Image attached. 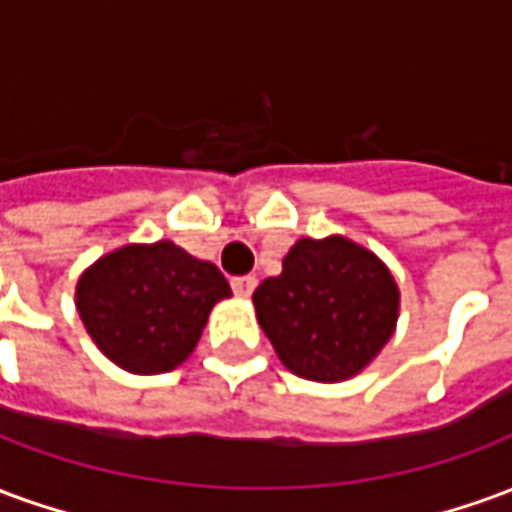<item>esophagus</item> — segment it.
I'll return each instance as SVG.
<instances>
[{"label":"esophagus","mask_w":512,"mask_h":512,"mask_svg":"<svg viewBox=\"0 0 512 512\" xmlns=\"http://www.w3.org/2000/svg\"><path fill=\"white\" fill-rule=\"evenodd\" d=\"M233 293L235 296H241V299H246V296H252V290L257 288V279L252 277V274H244V277H233Z\"/></svg>","instance_id":"1"}]
</instances>
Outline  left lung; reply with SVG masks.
<instances>
[{
  "instance_id": "obj_1",
  "label": "left lung",
  "mask_w": 512,
  "mask_h": 512,
  "mask_svg": "<svg viewBox=\"0 0 512 512\" xmlns=\"http://www.w3.org/2000/svg\"><path fill=\"white\" fill-rule=\"evenodd\" d=\"M397 285L373 252L348 238H301L282 274L257 285V321L290 373L310 381L356 376L395 332Z\"/></svg>"
}]
</instances>
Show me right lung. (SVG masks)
<instances>
[{"label":"right lung","instance_id":"1","mask_svg":"<svg viewBox=\"0 0 512 512\" xmlns=\"http://www.w3.org/2000/svg\"><path fill=\"white\" fill-rule=\"evenodd\" d=\"M230 296L219 268L172 241L123 246L87 268L76 288L84 329L115 365L167 373L194 351L208 312Z\"/></svg>","mask_w":512,"mask_h":512}]
</instances>
